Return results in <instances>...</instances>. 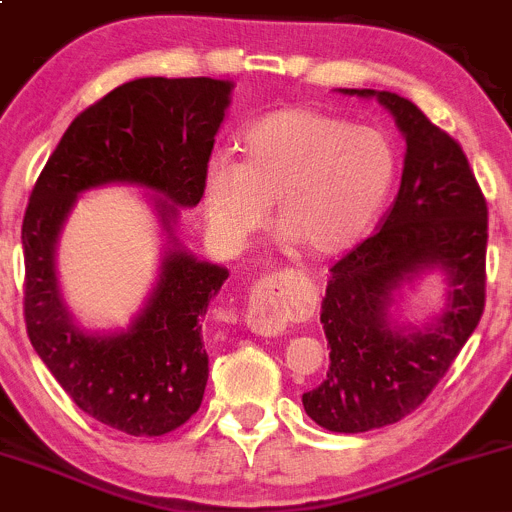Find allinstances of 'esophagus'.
Returning <instances> with one entry per match:
<instances>
[{
    "mask_svg": "<svg viewBox=\"0 0 512 512\" xmlns=\"http://www.w3.org/2000/svg\"><path fill=\"white\" fill-rule=\"evenodd\" d=\"M250 312H247V327L260 337H280L287 329L282 317V287L277 280H267L252 289Z\"/></svg>",
    "mask_w": 512,
    "mask_h": 512,
    "instance_id": "1",
    "label": "esophagus"
}]
</instances>
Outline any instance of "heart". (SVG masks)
I'll return each instance as SVG.
<instances>
[{
    "label": "heart",
    "instance_id": "b5f03b06",
    "mask_svg": "<svg viewBox=\"0 0 512 512\" xmlns=\"http://www.w3.org/2000/svg\"><path fill=\"white\" fill-rule=\"evenodd\" d=\"M237 148L240 160H205L200 183L210 235L227 250L245 245L275 203L285 245L339 255L379 218L396 173L384 133L317 108L265 113L242 128Z\"/></svg>",
    "mask_w": 512,
    "mask_h": 512
}]
</instances>
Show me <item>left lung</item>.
<instances>
[{
    "mask_svg": "<svg viewBox=\"0 0 512 512\" xmlns=\"http://www.w3.org/2000/svg\"><path fill=\"white\" fill-rule=\"evenodd\" d=\"M376 98L406 141L399 195L374 237L332 267L322 299L327 379L302 394L307 416L334 433L389 426L418 409L476 332L485 307L488 208L466 153L409 98ZM438 271L444 304L421 325L398 314L400 289Z\"/></svg>",
    "mask_w": 512,
    "mask_h": 512,
    "instance_id": "1",
    "label": "left lung"
}]
</instances>
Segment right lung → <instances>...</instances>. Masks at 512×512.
I'll use <instances>...</instances> for the list:
<instances>
[{
	"mask_svg": "<svg viewBox=\"0 0 512 512\" xmlns=\"http://www.w3.org/2000/svg\"><path fill=\"white\" fill-rule=\"evenodd\" d=\"M235 84L143 76L113 89L66 128L36 180L22 225L24 319L34 352L74 404L128 436H163L203 401V319L227 267L175 237L180 210L203 198V168ZM141 187L164 235L159 275L126 328L91 330L70 312L55 250L81 194Z\"/></svg>",
	"mask_w": 512,
	"mask_h": 512,
	"instance_id": "1",
	"label": "right lung"
}]
</instances>
